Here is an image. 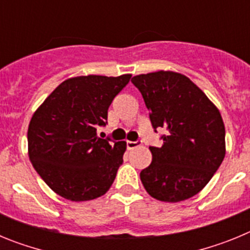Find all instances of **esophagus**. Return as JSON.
<instances>
[{"mask_svg":"<svg viewBox=\"0 0 250 250\" xmlns=\"http://www.w3.org/2000/svg\"><path fill=\"white\" fill-rule=\"evenodd\" d=\"M141 143L140 141H126V146H127V149L129 150H131V149H134V147H136V146H139V145H140Z\"/></svg>","mask_w":250,"mask_h":250,"instance_id":"obj_1","label":"esophagus"}]
</instances>
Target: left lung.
Masks as SVG:
<instances>
[{
    "label": "left lung",
    "mask_w": 250,
    "mask_h": 250,
    "mask_svg": "<svg viewBox=\"0 0 250 250\" xmlns=\"http://www.w3.org/2000/svg\"><path fill=\"white\" fill-rule=\"evenodd\" d=\"M154 130L163 129V145L150 146L151 164L141 170L145 190L161 202L196 195L213 178L225 156L222 115L187 76L158 71L134 76Z\"/></svg>",
    "instance_id": "left-lung-1"
}]
</instances>
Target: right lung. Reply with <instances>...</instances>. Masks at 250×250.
<instances>
[{
	"label": "right lung",
	"instance_id": "1",
	"mask_svg": "<svg viewBox=\"0 0 250 250\" xmlns=\"http://www.w3.org/2000/svg\"><path fill=\"white\" fill-rule=\"evenodd\" d=\"M131 75L72 77L60 83L32 115L28 156L39 175L71 202L96 199L109 190L126 150L125 141L99 138L112 100Z\"/></svg>",
	"mask_w": 250,
	"mask_h": 250
}]
</instances>
